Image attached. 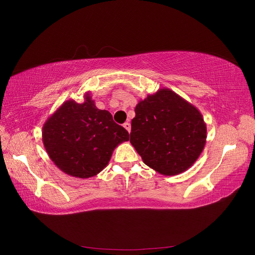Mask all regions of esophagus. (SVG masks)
I'll return each mask as SVG.
<instances>
[{"label": "esophagus", "instance_id": "obj_1", "mask_svg": "<svg viewBox=\"0 0 255 255\" xmlns=\"http://www.w3.org/2000/svg\"><path fill=\"white\" fill-rule=\"evenodd\" d=\"M124 127L126 128V130L128 131V132H130V130H131V125H130V123H125L124 124Z\"/></svg>", "mask_w": 255, "mask_h": 255}]
</instances>
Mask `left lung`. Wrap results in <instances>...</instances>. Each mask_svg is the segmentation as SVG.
Segmentation results:
<instances>
[{"label":"left lung","instance_id":"left-lung-1","mask_svg":"<svg viewBox=\"0 0 255 255\" xmlns=\"http://www.w3.org/2000/svg\"><path fill=\"white\" fill-rule=\"evenodd\" d=\"M134 113L130 142L144 164L170 176L198 159L206 143V124L196 107L161 89L140 101Z\"/></svg>","mask_w":255,"mask_h":255}]
</instances>
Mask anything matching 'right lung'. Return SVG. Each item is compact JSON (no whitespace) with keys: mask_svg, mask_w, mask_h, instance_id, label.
Segmentation results:
<instances>
[{"mask_svg":"<svg viewBox=\"0 0 255 255\" xmlns=\"http://www.w3.org/2000/svg\"><path fill=\"white\" fill-rule=\"evenodd\" d=\"M84 103L64 102L42 127V142L49 158L67 174L88 178L108 164L114 149L128 141L129 133L99 110L88 92Z\"/></svg>","mask_w":255,"mask_h":255,"instance_id":"add662e5","label":"right lung"}]
</instances>
